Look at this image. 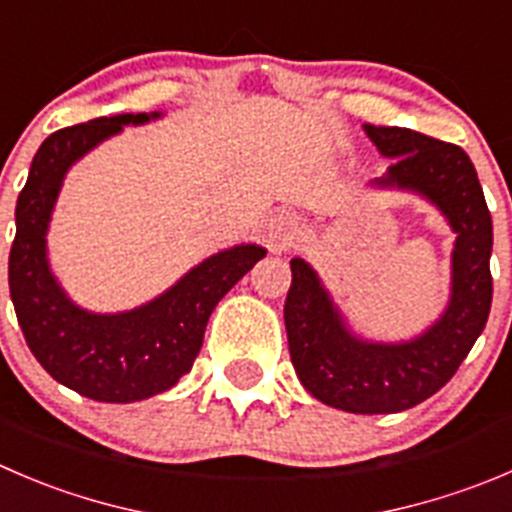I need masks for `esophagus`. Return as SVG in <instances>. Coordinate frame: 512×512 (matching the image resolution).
Instances as JSON below:
<instances>
[{
  "label": "esophagus",
  "mask_w": 512,
  "mask_h": 512,
  "mask_svg": "<svg viewBox=\"0 0 512 512\" xmlns=\"http://www.w3.org/2000/svg\"><path fill=\"white\" fill-rule=\"evenodd\" d=\"M297 235H300V217L295 212H277L270 217L265 230V240L272 250H287V247L295 245Z\"/></svg>",
  "instance_id": "obj_1"
}]
</instances>
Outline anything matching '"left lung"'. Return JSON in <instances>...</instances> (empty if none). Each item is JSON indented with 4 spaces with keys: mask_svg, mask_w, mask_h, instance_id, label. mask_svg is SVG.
I'll return each mask as SVG.
<instances>
[{
    "mask_svg": "<svg viewBox=\"0 0 512 512\" xmlns=\"http://www.w3.org/2000/svg\"><path fill=\"white\" fill-rule=\"evenodd\" d=\"M365 132L382 155L395 157L377 185L423 192L458 232L448 310L438 325L405 345H375L352 337L310 265L290 262L285 327L297 377L325 405L377 415L400 413L428 400L468 357L493 300V222L463 147L408 127L365 124Z\"/></svg>",
    "mask_w": 512,
    "mask_h": 512,
    "instance_id": "1",
    "label": "left lung"
}]
</instances>
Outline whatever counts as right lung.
I'll list each match as a JSON object with an SVG mask.
<instances>
[{
    "label": "right lung",
    "instance_id": "1",
    "mask_svg": "<svg viewBox=\"0 0 512 512\" xmlns=\"http://www.w3.org/2000/svg\"><path fill=\"white\" fill-rule=\"evenodd\" d=\"M147 114H117L64 127L42 142L17 200L9 252V292L29 350L57 382L99 403H132L165 393L190 372L217 302L265 250L232 247L202 262L140 310L92 315L64 297L49 275L44 235L64 172L122 124Z\"/></svg>",
    "mask_w": 512,
    "mask_h": 512
}]
</instances>
